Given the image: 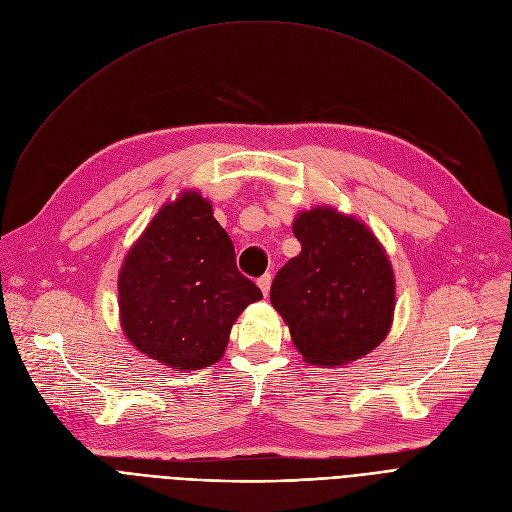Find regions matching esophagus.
<instances>
[{
  "instance_id": "esophagus-1",
  "label": "esophagus",
  "mask_w": 512,
  "mask_h": 512,
  "mask_svg": "<svg viewBox=\"0 0 512 512\" xmlns=\"http://www.w3.org/2000/svg\"><path fill=\"white\" fill-rule=\"evenodd\" d=\"M257 286L261 288L263 297H267V294H270V286H272V274H263V276L257 280Z\"/></svg>"
}]
</instances>
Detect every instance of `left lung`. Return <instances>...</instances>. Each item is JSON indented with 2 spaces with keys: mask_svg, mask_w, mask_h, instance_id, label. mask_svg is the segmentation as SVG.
<instances>
[{
  "mask_svg": "<svg viewBox=\"0 0 512 512\" xmlns=\"http://www.w3.org/2000/svg\"><path fill=\"white\" fill-rule=\"evenodd\" d=\"M301 253L272 282L270 299L307 363L346 365L392 326L394 274L380 240L353 215L315 207L292 224Z\"/></svg>",
  "mask_w": 512,
  "mask_h": 512,
  "instance_id": "left-lung-1",
  "label": "left lung"
}]
</instances>
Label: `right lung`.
<instances>
[{"instance_id":"obj_1","label":"right lung","mask_w":512,"mask_h":512,"mask_svg":"<svg viewBox=\"0 0 512 512\" xmlns=\"http://www.w3.org/2000/svg\"><path fill=\"white\" fill-rule=\"evenodd\" d=\"M118 297L122 330L137 351L193 371L222 359L236 317L263 294L238 272L211 203L184 191L128 251Z\"/></svg>"}]
</instances>
